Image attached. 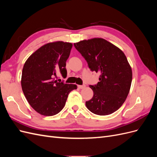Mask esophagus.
Segmentation results:
<instances>
[{"label": "esophagus", "instance_id": "1", "mask_svg": "<svg viewBox=\"0 0 157 157\" xmlns=\"http://www.w3.org/2000/svg\"><path fill=\"white\" fill-rule=\"evenodd\" d=\"M86 87V85L85 84H82V85H78V88L80 89H83Z\"/></svg>", "mask_w": 157, "mask_h": 157}]
</instances>
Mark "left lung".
<instances>
[{"mask_svg":"<svg viewBox=\"0 0 157 157\" xmlns=\"http://www.w3.org/2000/svg\"><path fill=\"white\" fill-rule=\"evenodd\" d=\"M74 46L90 70L100 74L99 82L90 85L94 96L86 101V107L98 115L115 112L125 101L131 86L132 71L126 56L118 47L101 38L84 40Z\"/></svg>","mask_w":157,"mask_h":157,"instance_id":"1","label":"left lung"}]
</instances>
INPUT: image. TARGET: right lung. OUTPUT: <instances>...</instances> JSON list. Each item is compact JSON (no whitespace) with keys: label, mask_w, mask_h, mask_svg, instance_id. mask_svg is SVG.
Here are the masks:
<instances>
[{"label":"right lung","mask_w":157,"mask_h":157,"mask_svg":"<svg viewBox=\"0 0 157 157\" xmlns=\"http://www.w3.org/2000/svg\"><path fill=\"white\" fill-rule=\"evenodd\" d=\"M73 44L50 42L35 51L27 59L21 75L23 92L30 105L42 115L53 116L64 107L69 94L76 84L54 80L56 73L67 76L66 61Z\"/></svg>","instance_id":"obj_1"}]
</instances>
